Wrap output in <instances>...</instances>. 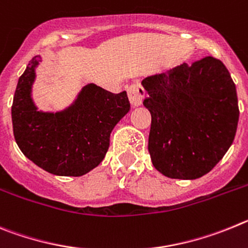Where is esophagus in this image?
<instances>
[{"instance_id": "34e87169", "label": "esophagus", "mask_w": 248, "mask_h": 248, "mask_svg": "<svg viewBox=\"0 0 248 248\" xmlns=\"http://www.w3.org/2000/svg\"><path fill=\"white\" fill-rule=\"evenodd\" d=\"M127 93H128V99L133 108L140 106L144 97H146V91H144V89L140 84H133V85L129 86Z\"/></svg>"}]
</instances>
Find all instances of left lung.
<instances>
[{"instance_id":"1","label":"left lung","mask_w":248,"mask_h":248,"mask_svg":"<svg viewBox=\"0 0 248 248\" xmlns=\"http://www.w3.org/2000/svg\"><path fill=\"white\" fill-rule=\"evenodd\" d=\"M152 115L148 151L155 168L193 180L211 170L233 142L238 124L236 86L221 60L180 64L142 80Z\"/></svg>"}]
</instances>
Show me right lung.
I'll list each match as a JSON object with an SVG mask.
<instances>
[{
    "label": "right lung",
    "mask_w": 248,
    "mask_h": 248,
    "mask_svg": "<svg viewBox=\"0 0 248 248\" xmlns=\"http://www.w3.org/2000/svg\"><path fill=\"white\" fill-rule=\"evenodd\" d=\"M35 55L21 75L12 104L15 140L35 166L60 177H80L106 155L113 127L131 108L126 91L112 93L86 84L74 101L59 111L38 110L32 97Z\"/></svg>",
    "instance_id": "add662e5"
}]
</instances>
